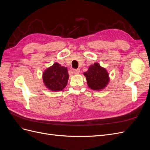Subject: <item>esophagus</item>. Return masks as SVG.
Here are the masks:
<instances>
[{
    "instance_id": "34e87169",
    "label": "esophagus",
    "mask_w": 150,
    "mask_h": 150,
    "mask_svg": "<svg viewBox=\"0 0 150 150\" xmlns=\"http://www.w3.org/2000/svg\"><path fill=\"white\" fill-rule=\"evenodd\" d=\"M80 72V70L79 69H73V72L75 74H78Z\"/></svg>"
}]
</instances>
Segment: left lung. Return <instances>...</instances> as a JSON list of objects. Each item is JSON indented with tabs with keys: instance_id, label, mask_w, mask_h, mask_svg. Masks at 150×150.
Wrapping results in <instances>:
<instances>
[{
	"instance_id": "1",
	"label": "left lung",
	"mask_w": 150,
	"mask_h": 150,
	"mask_svg": "<svg viewBox=\"0 0 150 150\" xmlns=\"http://www.w3.org/2000/svg\"><path fill=\"white\" fill-rule=\"evenodd\" d=\"M83 74L89 88L93 90L101 91L110 82V75L107 70L98 62L91 65L88 70Z\"/></svg>"
}]
</instances>
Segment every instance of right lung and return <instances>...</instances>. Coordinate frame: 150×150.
<instances>
[{"label": "right lung", "instance_id": "right-lung-1", "mask_svg": "<svg viewBox=\"0 0 150 150\" xmlns=\"http://www.w3.org/2000/svg\"><path fill=\"white\" fill-rule=\"evenodd\" d=\"M42 79L49 90L54 92L62 91L66 88L69 79L67 68L55 62L44 71Z\"/></svg>", "mask_w": 150, "mask_h": 150}]
</instances>
